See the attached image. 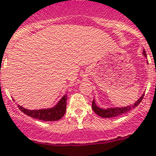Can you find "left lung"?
I'll return each instance as SVG.
<instances>
[{"instance_id": "8db88e82", "label": "left lung", "mask_w": 156, "mask_h": 156, "mask_svg": "<svg viewBox=\"0 0 156 156\" xmlns=\"http://www.w3.org/2000/svg\"><path fill=\"white\" fill-rule=\"evenodd\" d=\"M143 55L144 56L146 57V52L144 50L143 51ZM144 98V94L141 96V98H138V100L137 101H135V103L134 104H131V106L125 107V108H108V109H102V108H99V107L95 104V101H92V109L96 114L99 115L101 118H115L117 116H119L123 114H126L127 112L131 111V109L136 108L137 106L139 105L140 103L141 102L142 99Z\"/></svg>"}]
</instances>
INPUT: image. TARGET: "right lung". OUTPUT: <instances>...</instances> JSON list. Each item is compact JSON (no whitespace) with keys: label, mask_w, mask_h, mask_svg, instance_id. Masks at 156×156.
Segmentation results:
<instances>
[{"label":"right lung","mask_w":156,"mask_h":156,"mask_svg":"<svg viewBox=\"0 0 156 156\" xmlns=\"http://www.w3.org/2000/svg\"><path fill=\"white\" fill-rule=\"evenodd\" d=\"M66 94L64 95L58 104L54 108H48V109L41 110H28L22 108L20 105H18L20 111L28 116L40 121H55L61 119L64 116L66 110Z\"/></svg>","instance_id":"obj_1"}]
</instances>
